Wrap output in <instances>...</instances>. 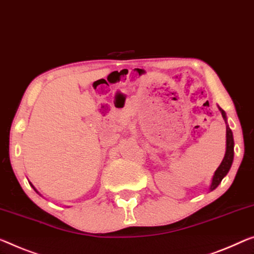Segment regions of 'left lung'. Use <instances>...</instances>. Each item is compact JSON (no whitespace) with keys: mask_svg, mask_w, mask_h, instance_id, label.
Returning a JSON list of instances; mask_svg holds the SVG:
<instances>
[{"mask_svg":"<svg viewBox=\"0 0 254 254\" xmlns=\"http://www.w3.org/2000/svg\"><path fill=\"white\" fill-rule=\"evenodd\" d=\"M219 111L221 112L222 118H224L225 123H226V152H225V157L222 159V161L220 163V166L217 168V170L214 171L211 184H210V192L213 190H216L218 185L220 184L222 178H224L226 175L228 174L229 169L233 165V160H234V137H233V131L229 128L228 124H227V117H226V112L222 110L221 108L218 107Z\"/></svg>","mask_w":254,"mask_h":254,"instance_id":"left-lung-1","label":"left lung"}]
</instances>
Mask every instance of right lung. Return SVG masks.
<instances>
[{"mask_svg":"<svg viewBox=\"0 0 254 254\" xmlns=\"http://www.w3.org/2000/svg\"><path fill=\"white\" fill-rule=\"evenodd\" d=\"M29 184H30V186H32V187H33V189L35 190V192H36V193H38V190H37L36 189H35V187H34V185L32 184V183H29ZM38 194H40V193H38ZM40 195H41V194H40Z\"/></svg>","mask_w":254,"mask_h":254,"instance_id":"add662e5","label":"right lung"}]
</instances>
